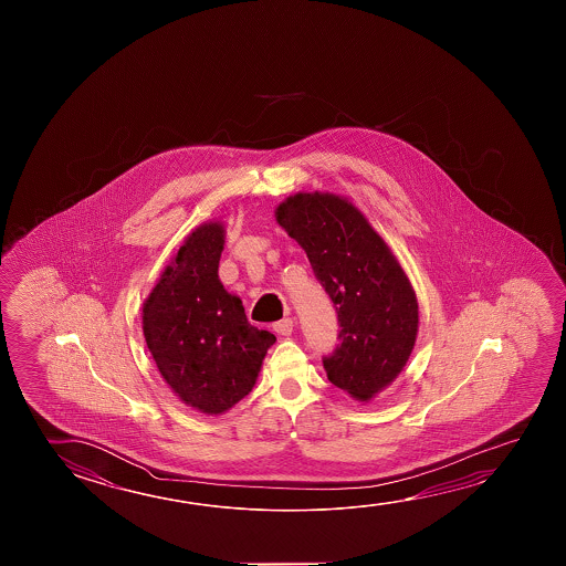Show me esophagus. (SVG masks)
I'll return each mask as SVG.
<instances>
[{
	"label": "esophagus",
	"mask_w": 566,
	"mask_h": 566,
	"mask_svg": "<svg viewBox=\"0 0 566 566\" xmlns=\"http://www.w3.org/2000/svg\"><path fill=\"white\" fill-rule=\"evenodd\" d=\"M294 329V319L292 317H284L274 324V332L279 335H290Z\"/></svg>",
	"instance_id": "1"
}]
</instances>
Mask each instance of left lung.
<instances>
[{
  "label": "left lung",
  "instance_id": "1",
  "mask_svg": "<svg viewBox=\"0 0 566 566\" xmlns=\"http://www.w3.org/2000/svg\"><path fill=\"white\" fill-rule=\"evenodd\" d=\"M276 221L306 251L334 302L339 345L324 357L327 379L359 402L375 399L405 369L418 335L412 284L389 244L342 195H290Z\"/></svg>",
  "mask_w": 566,
  "mask_h": 566
}]
</instances>
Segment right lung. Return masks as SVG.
Listing matches in <instances>:
<instances>
[{"mask_svg": "<svg viewBox=\"0 0 566 566\" xmlns=\"http://www.w3.org/2000/svg\"><path fill=\"white\" fill-rule=\"evenodd\" d=\"M224 227L189 232L142 307L158 371L187 407L223 415L251 392L276 337L249 324L241 297L219 280Z\"/></svg>", "mask_w": 566, "mask_h": 566, "instance_id": "right-lung-1", "label": "right lung"}]
</instances>
